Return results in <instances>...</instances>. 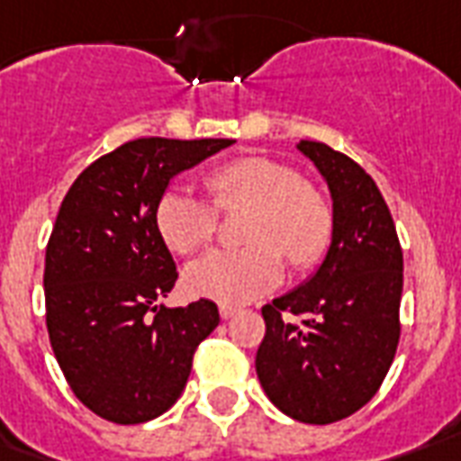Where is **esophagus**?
I'll return each instance as SVG.
<instances>
[{
  "mask_svg": "<svg viewBox=\"0 0 461 461\" xmlns=\"http://www.w3.org/2000/svg\"><path fill=\"white\" fill-rule=\"evenodd\" d=\"M219 312H221V317H223V320H230V317L238 315V308H233V305H221Z\"/></svg>",
  "mask_w": 461,
  "mask_h": 461,
  "instance_id": "esophagus-1",
  "label": "esophagus"
}]
</instances>
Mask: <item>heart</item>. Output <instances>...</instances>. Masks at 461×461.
Wrapping results in <instances>:
<instances>
[{
	"instance_id": "heart-1",
	"label": "heart",
	"mask_w": 461,
	"mask_h": 461,
	"mask_svg": "<svg viewBox=\"0 0 461 461\" xmlns=\"http://www.w3.org/2000/svg\"><path fill=\"white\" fill-rule=\"evenodd\" d=\"M216 212H242L240 249H216L185 269V288L221 305H245L281 281V257L294 269L315 267L330 249L334 212L322 192L295 170L242 156L204 175ZM213 209L190 192L166 190L156 202L153 223L175 255H192L212 240Z\"/></svg>"
}]
</instances>
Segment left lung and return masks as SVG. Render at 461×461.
I'll list each match as a JSON object with an SVG mask.
<instances>
[{"instance_id":"obj_1","label":"left lung","mask_w":461,"mask_h":461,"mask_svg":"<svg viewBox=\"0 0 461 461\" xmlns=\"http://www.w3.org/2000/svg\"><path fill=\"white\" fill-rule=\"evenodd\" d=\"M327 182L334 233L320 269L264 305L255 367L267 397L301 423H334L380 390L399 344L404 257L375 180L320 141L298 144ZM288 314L303 316L291 323Z\"/></svg>"}]
</instances>
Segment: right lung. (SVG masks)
<instances>
[{
    "label": "right lung",
    "mask_w": 461,
    "mask_h": 461,
    "mask_svg": "<svg viewBox=\"0 0 461 461\" xmlns=\"http://www.w3.org/2000/svg\"><path fill=\"white\" fill-rule=\"evenodd\" d=\"M233 139H137L86 167L45 249V310L55 358L84 406L113 423L166 413L192 356L219 324L216 303L166 308L177 269L153 209L175 175Z\"/></svg>",
    "instance_id": "right-lung-1"
}]
</instances>
